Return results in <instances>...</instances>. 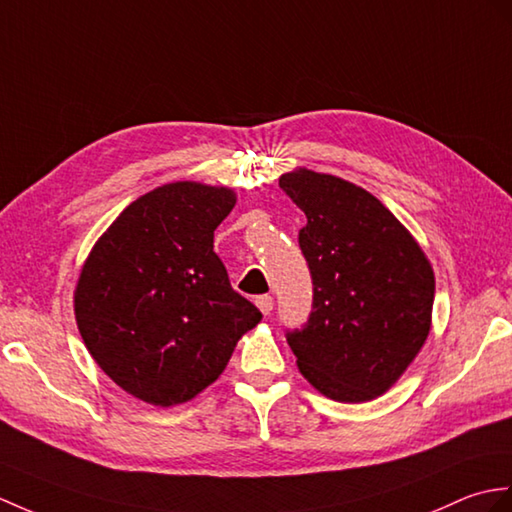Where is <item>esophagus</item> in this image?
I'll list each match as a JSON object with an SVG mask.
<instances>
[{
  "mask_svg": "<svg viewBox=\"0 0 512 512\" xmlns=\"http://www.w3.org/2000/svg\"><path fill=\"white\" fill-rule=\"evenodd\" d=\"M255 305L259 307L261 314L268 316L272 312V305H275V299H272L270 294H261V296H257V299H255Z\"/></svg>",
  "mask_w": 512,
  "mask_h": 512,
  "instance_id": "obj_1",
  "label": "esophagus"
}]
</instances>
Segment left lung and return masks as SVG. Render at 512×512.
I'll return each mask as SVG.
<instances>
[{"label":"left lung","instance_id":"1","mask_svg":"<svg viewBox=\"0 0 512 512\" xmlns=\"http://www.w3.org/2000/svg\"><path fill=\"white\" fill-rule=\"evenodd\" d=\"M279 187L307 218L299 246L314 283L312 314L285 334L301 375L342 403L384 395L430 334V261L382 202L344 178L299 168Z\"/></svg>","mask_w":512,"mask_h":512}]
</instances>
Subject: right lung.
I'll return each mask as SVG.
<instances>
[{
	"instance_id": "add662e5",
	"label": "right lung",
	"mask_w": 512,
	"mask_h": 512,
	"mask_svg": "<svg viewBox=\"0 0 512 512\" xmlns=\"http://www.w3.org/2000/svg\"><path fill=\"white\" fill-rule=\"evenodd\" d=\"M229 187L161 185L117 216L80 270L74 312L91 358L128 395L170 408L227 368L261 312L213 253Z\"/></svg>"
}]
</instances>
